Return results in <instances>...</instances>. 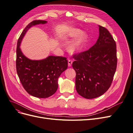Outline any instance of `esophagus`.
I'll return each instance as SVG.
<instances>
[{
  "label": "esophagus",
  "mask_w": 133,
  "mask_h": 133,
  "mask_svg": "<svg viewBox=\"0 0 133 133\" xmlns=\"http://www.w3.org/2000/svg\"><path fill=\"white\" fill-rule=\"evenodd\" d=\"M72 63H73V61L72 60H68V65L69 67H71L72 65Z\"/></svg>",
  "instance_id": "34e87169"
}]
</instances>
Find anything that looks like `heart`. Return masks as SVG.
Wrapping results in <instances>:
<instances>
[{"label": "heart", "mask_w": 133, "mask_h": 133, "mask_svg": "<svg viewBox=\"0 0 133 133\" xmlns=\"http://www.w3.org/2000/svg\"><path fill=\"white\" fill-rule=\"evenodd\" d=\"M82 33L83 31L82 30L79 29L73 28L71 29L70 32H69L68 37L72 38H76L79 36ZM88 37L89 36L87 34H83L79 38L74 40L71 45L69 46V50L72 52H76V51L80 50L84 47L85 43L87 42Z\"/></svg>", "instance_id": "b5f03b06"}]
</instances>
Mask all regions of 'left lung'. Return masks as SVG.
<instances>
[{
  "instance_id": "left-lung-1",
  "label": "left lung",
  "mask_w": 133,
  "mask_h": 133,
  "mask_svg": "<svg viewBox=\"0 0 133 133\" xmlns=\"http://www.w3.org/2000/svg\"><path fill=\"white\" fill-rule=\"evenodd\" d=\"M99 36L94 45L73 55L76 90L87 99L99 97L107 91L117 67L116 42L105 28L99 25Z\"/></svg>"
}]
</instances>
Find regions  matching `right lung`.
I'll list each match as a JSON object with an SVG mask.
<instances>
[{
	"instance_id": "obj_1",
	"label": "right lung",
	"mask_w": 133,
	"mask_h": 133,
	"mask_svg": "<svg viewBox=\"0 0 133 133\" xmlns=\"http://www.w3.org/2000/svg\"><path fill=\"white\" fill-rule=\"evenodd\" d=\"M47 22L42 20L30 22L20 35L16 49V70L22 85L29 94L41 98L49 97L56 92L58 88L57 80L68 67L67 58L49 56L43 60H31L23 55L19 47L29 29Z\"/></svg>"
}]
</instances>
